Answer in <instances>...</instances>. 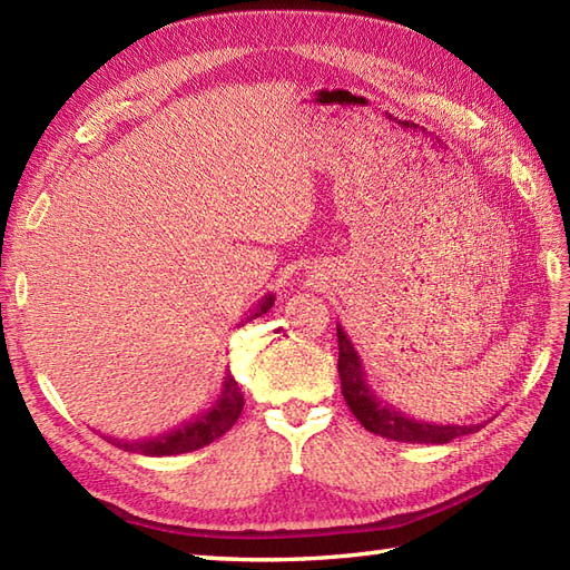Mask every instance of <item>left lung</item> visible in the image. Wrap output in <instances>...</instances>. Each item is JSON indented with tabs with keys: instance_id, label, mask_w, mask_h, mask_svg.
<instances>
[{
	"instance_id": "left-lung-1",
	"label": "left lung",
	"mask_w": 570,
	"mask_h": 570,
	"mask_svg": "<svg viewBox=\"0 0 570 570\" xmlns=\"http://www.w3.org/2000/svg\"><path fill=\"white\" fill-rule=\"evenodd\" d=\"M337 350H341L337 353V372H341L343 396L350 411L367 431L402 443H451L453 439H460V435L480 431L482 423L455 426V423L419 421L380 399L367 384V374L362 370L357 350L350 343L343 325H337Z\"/></svg>"
}]
</instances>
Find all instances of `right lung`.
Returning a JSON list of instances; mask_svg holds the SVG:
<instances>
[{
	"label": "right lung",
	"mask_w": 570,
	"mask_h": 570,
	"mask_svg": "<svg viewBox=\"0 0 570 570\" xmlns=\"http://www.w3.org/2000/svg\"><path fill=\"white\" fill-rule=\"evenodd\" d=\"M274 306V294H266L257 306H254L252 316L247 321L262 316ZM247 321H242L239 325H245ZM242 406H245V394L239 392V384L229 372H225L220 394H217L215 402L200 411V414L186 421L184 426L171 429L159 435H149V439H139V441H125V439H112V435H105L107 443H112L122 451L129 453H141V455H151V458H161V455H180V453H190L198 451V448L213 443L215 439H220L225 431L235 426V421L242 414Z\"/></svg>",
	"instance_id": "right-lung-1"
}]
</instances>
